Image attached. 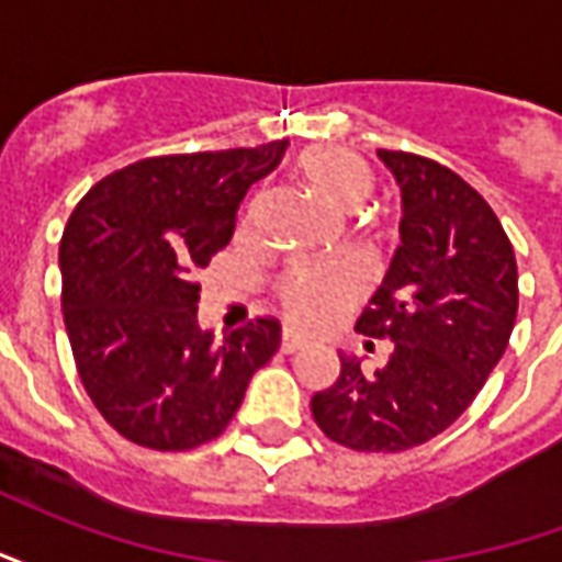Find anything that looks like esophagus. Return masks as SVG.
Here are the masks:
<instances>
[{"label": "esophagus", "mask_w": 562, "mask_h": 562, "mask_svg": "<svg viewBox=\"0 0 562 562\" xmlns=\"http://www.w3.org/2000/svg\"><path fill=\"white\" fill-rule=\"evenodd\" d=\"M306 342L301 340V337H297V334H289V330H285V334H282V340H280V352H285V355H292V352H297V349H304Z\"/></svg>", "instance_id": "1"}]
</instances>
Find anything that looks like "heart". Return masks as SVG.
I'll return each mask as SVG.
<instances>
[{
  "label": "heart",
  "mask_w": 562,
  "mask_h": 562,
  "mask_svg": "<svg viewBox=\"0 0 562 562\" xmlns=\"http://www.w3.org/2000/svg\"><path fill=\"white\" fill-rule=\"evenodd\" d=\"M289 180L330 213H352L376 189L373 165L358 153L337 147L304 149L294 156ZM277 294L294 328L318 330L340 318L342 310L361 294V280L340 265H313L289 270Z\"/></svg>",
  "instance_id": "heart-1"
}]
</instances>
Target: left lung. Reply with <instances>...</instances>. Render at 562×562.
I'll use <instances>...</instances> for the list:
<instances>
[{"instance_id": "8db88e82", "label": "left lung", "mask_w": 562, "mask_h": 562, "mask_svg": "<svg viewBox=\"0 0 562 562\" xmlns=\"http://www.w3.org/2000/svg\"><path fill=\"white\" fill-rule=\"evenodd\" d=\"M401 186V246L355 330L391 340L379 370L340 352L310 409L355 451H406L458 422L499 364L518 316V265L491 204L446 165L379 149Z\"/></svg>"}]
</instances>
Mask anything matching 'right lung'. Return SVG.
Segmentation results:
<instances>
[{
    "label": "right lung",
    "mask_w": 562,
    "mask_h": 562,
    "mask_svg": "<svg viewBox=\"0 0 562 562\" xmlns=\"http://www.w3.org/2000/svg\"><path fill=\"white\" fill-rule=\"evenodd\" d=\"M285 140L140 159L92 186L59 244L63 316L80 382L116 434L186 451L228 427L280 322L225 334L198 325L192 270L228 246L246 189Z\"/></svg>",
    "instance_id": "1"
}]
</instances>
